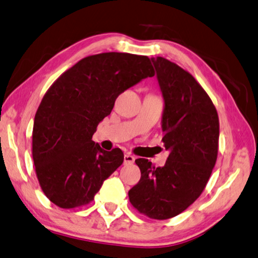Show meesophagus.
<instances>
[{
  "label": "esophagus",
  "mask_w": 258,
  "mask_h": 258,
  "mask_svg": "<svg viewBox=\"0 0 258 258\" xmlns=\"http://www.w3.org/2000/svg\"><path fill=\"white\" fill-rule=\"evenodd\" d=\"M135 162V157L129 154V153H126V154H124V164L128 165V164H133Z\"/></svg>",
  "instance_id": "1"
}]
</instances>
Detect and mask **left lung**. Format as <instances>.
I'll return each instance as SVG.
<instances>
[{"label":"left lung","instance_id":"1","mask_svg":"<svg viewBox=\"0 0 258 258\" xmlns=\"http://www.w3.org/2000/svg\"><path fill=\"white\" fill-rule=\"evenodd\" d=\"M162 96V138L170 151L164 166L137 159L142 177L129 201L139 213L166 220L188 209L204 190L219 148V116L196 79L164 57H152Z\"/></svg>","mask_w":258,"mask_h":258}]
</instances>
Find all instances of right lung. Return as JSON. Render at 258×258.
Wrapping results in <instances>:
<instances>
[{
	"instance_id": "right-lung-1",
	"label": "right lung",
	"mask_w": 258,
	"mask_h": 258,
	"mask_svg": "<svg viewBox=\"0 0 258 258\" xmlns=\"http://www.w3.org/2000/svg\"><path fill=\"white\" fill-rule=\"evenodd\" d=\"M153 76L147 56L108 52L83 58L49 87L33 129L36 174L49 201L75 209L94 200L123 153L102 150L93 135L121 93Z\"/></svg>"
}]
</instances>
